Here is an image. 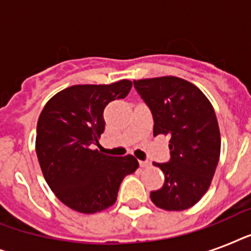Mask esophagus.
Wrapping results in <instances>:
<instances>
[{
    "label": "esophagus",
    "instance_id": "obj_1",
    "mask_svg": "<svg viewBox=\"0 0 251 251\" xmlns=\"http://www.w3.org/2000/svg\"><path fill=\"white\" fill-rule=\"evenodd\" d=\"M139 165H141L142 168H147L150 165V163L149 161H143V160H141L139 161Z\"/></svg>",
    "mask_w": 251,
    "mask_h": 251
}]
</instances>
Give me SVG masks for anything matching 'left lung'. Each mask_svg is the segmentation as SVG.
Listing matches in <instances>:
<instances>
[{"label": "left lung", "mask_w": 251, "mask_h": 251, "mask_svg": "<svg viewBox=\"0 0 251 251\" xmlns=\"http://www.w3.org/2000/svg\"><path fill=\"white\" fill-rule=\"evenodd\" d=\"M134 87L151 109L153 135H171L169 163H153L165 181L151 191V201L163 210H187L207 193L220 157L214 108L198 87L178 76L134 80Z\"/></svg>", "instance_id": "obj_1"}]
</instances>
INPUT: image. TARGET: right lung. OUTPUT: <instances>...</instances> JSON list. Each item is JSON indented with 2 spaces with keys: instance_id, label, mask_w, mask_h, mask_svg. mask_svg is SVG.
I'll return each instance as SVG.
<instances>
[{
  "instance_id": "add662e5",
  "label": "right lung",
  "mask_w": 251,
  "mask_h": 251,
  "mask_svg": "<svg viewBox=\"0 0 251 251\" xmlns=\"http://www.w3.org/2000/svg\"><path fill=\"white\" fill-rule=\"evenodd\" d=\"M131 80L76 84L57 92L37 120L36 155L45 181L65 206L95 214L113 206L124 177L139 167L133 155L114 157L95 150L110 101L124 99Z\"/></svg>"
}]
</instances>
